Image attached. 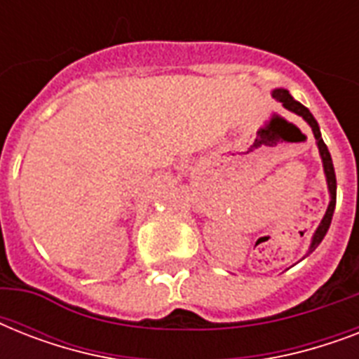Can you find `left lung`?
Wrapping results in <instances>:
<instances>
[{
  "instance_id": "8db88e82",
  "label": "left lung",
  "mask_w": 359,
  "mask_h": 359,
  "mask_svg": "<svg viewBox=\"0 0 359 359\" xmlns=\"http://www.w3.org/2000/svg\"><path fill=\"white\" fill-rule=\"evenodd\" d=\"M272 97L276 100L283 104L285 109H289L292 114L300 115L302 119L306 121L313 130V135H315V140H317V147H318V152H320V158H323V165H324V175H326V182H328V191H330V205H328V210L324 214L323 222L320 225L317 227L315 231V235L311 238V245H309V251H307V255L313 253V251L317 250V245L323 242V238L326 236L330 229V224H332V216H334V210H335V199H337V180H335V171H334V162H332V156H330V151L326 143L323 141V135H320V128H318V123L315 121V117L311 115V111L300 104L298 100L290 97L289 91L287 89H273L272 91Z\"/></svg>"
}]
</instances>
